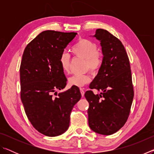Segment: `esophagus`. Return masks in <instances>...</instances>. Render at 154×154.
<instances>
[{"label":"esophagus","instance_id":"obj_1","mask_svg":"<svg viewBox=\"0 0 154 154\" xmlns=\"http://www.w3.org/2000/svg\"><path fill=\"white\" fill-rule=\"evenodd\" d=\"M80 92H81V94H82V97H83V96H84V93H85L83 88H80Z\"/></svg>","mask_w":154,"mask_h":154}]
</instances>
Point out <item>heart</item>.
Segmentation results:
<instances>
[{
    "label": "heart",
    "mask_w": 154,
    "mask_h": 154,
    "mask_svg": "<svg viewBox=\"0 0 154 154\" xmlns=\"http://www.w3.org/2000/svg\"><path fill=\"white\" fill-rule=\"evenodd\" d=\"M72 52L74 55L85 59L86 69L96 73L100 70L103 63L101 54L98 52L96 44L87 38H82L72 48ZM60 64L64 72H69L70 56L66 52L61 54L59 59ZM91 82L89 75H75L69 79V84L72 86L82 87Z\"/></svg>",
    "instance_id": "1"
}]
</instances>
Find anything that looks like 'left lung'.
Segmentation results:
<instances>
[{"label": "left lung", "mask_w": 154, "mask_h": 154, "mask_svg": "<svg viewBox=\"0 0 154 154\" xmlns=\"http://www.w3.org/2000/svg\"><path fill=\"white\" fill-rule=\"evenodd\" d=\"M94 36L100 41L103 58L89 87L102 92L85 93L89 103L88 123L96 133L110 135L118 131L128 118L134 97L131 70L126 49L118 38L100 28Z\"/></svg>", "instance_id": "left-lung-1"}]
</instances>
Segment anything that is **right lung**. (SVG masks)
<instances>
[{
    "label": "right lung",
    "mask_w": 154,
    "mask_h": 154,
    "mask_svg": "<svg viewBox=\"0 0 154 154\" xmlns=\"http://www.w3.org/2000/svg\"><path fill=\"white\" fill-rule=\"evenodd\" d=\"M76 35L43 31L28 44L23 53L20 69L21 100L30 123L45 136H58L69 128L72 109L82 97L77 86L58 94L56 92L65 88L67 81L60 56Z\"/></svg>",
    "instance_id": "obj_1"
}]
</instances>
